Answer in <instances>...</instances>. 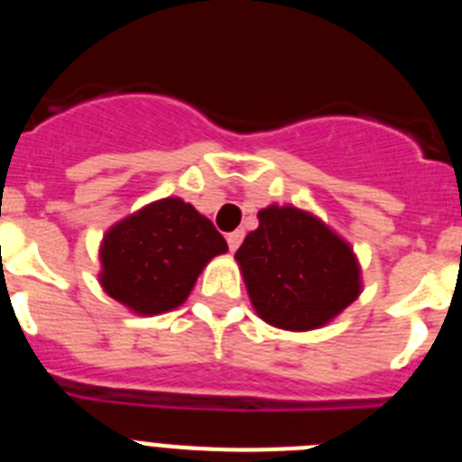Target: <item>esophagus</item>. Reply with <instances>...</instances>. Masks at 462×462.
I'll return each mask as SVG.
<instances>
[{
  "instance_id": "34e87169",
  "label": "esophagus",
  "mask_w": 462,
  "mask_h": 462,
  "mask_svg": "<svg viewBox=\"0 0 462 462\" xmlns=\"http://www.w3.org/2000/svg\"><path fill=\"white\" fill-rule=\"evenodd\" d=\"M243 231H240V228H238V231H231V234H228L226 236V243H228V250H231V252H236V250H238V247H240V243H243Z\"/></svg>"
}]
</instances>
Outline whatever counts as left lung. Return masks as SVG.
<instances>
[{"label":"left lung","instance_id":"1","mask_svg":"<svg viewBox=\"0 0 462 462\" xmlns=\"http://www.w3.org/2000/svg\"><path fill=\"white\" fill-rule=\"evenodd\" d=\"M252 308L282 330H314L361 296V263L352 245L296 206L259 210V228L236 252Z\"/></svg>","mask_w":462,"mask_h":462}]
</instances>
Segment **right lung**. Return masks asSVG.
<instances>
[{"instance_id": "1", "label": "right lung", "mask_w": 462, "mask_h": 462, "mask_svg": "<svg viewBox=\"0 0 462 462\" xmlns=\"http://www.w3.org/2000/svg\"><path fill=\"white\" fill-rule=\"evenodd\" d=\"M228 250L208 217L178 196L120 219L99 247V284L141 317L180 308L203 268Z\"/></svg>"}]
</instances>
